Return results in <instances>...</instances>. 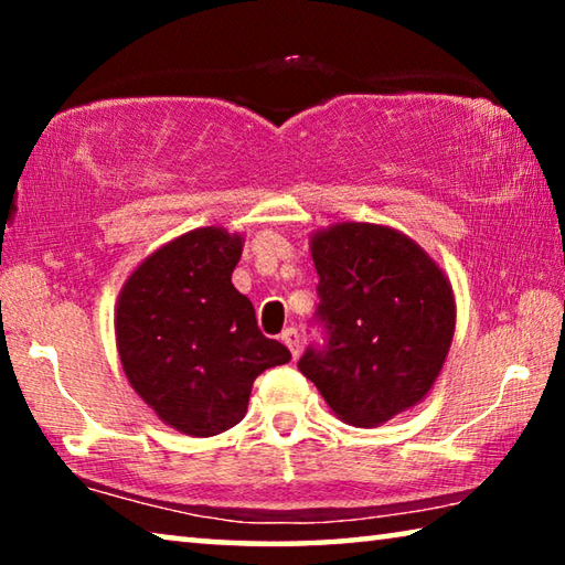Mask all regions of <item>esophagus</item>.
I'll use <instances>...</instances> for the list:
<instances>
[{"instance_id": "34e87169", "label": "esophagus", "mask_w": 565, "mask_h": 565, "mask_svg": "<svg viewBox=\"0 0 565 565\" xmlns=\"http://www.w3.org/2000/svg\"><path fill=\"white\" fill-rule=\"evenodd\" d=\"M281 341L286 343V347H289V351H291V356L296 359V356H299V331H296V329H286L284 333H281Z\"/></svg>"}]
</instances>
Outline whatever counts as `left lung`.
Segmentation results:
<instances>
[{"label": "left lung", "instance_id": "left-lung-1", "mask_svg": "<svg viewBox=\"0 0 565 565\" xmlns=\"http://www.w3.org/2000/svg\"><path fill=\"white\" fill-rule=\"evenodd\" d=\"M329 341L299 361L333 416L386 424L434 388L456 331L451 281L414 238L386 224L339 222L309 236Z\"/></svg>", "mask_w": 565, "mask_h": 565}]
</instances>
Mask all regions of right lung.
I'll return each instance as SVG.
<instances>
[{"label": "right lung", "mask_w": 565, "mask_h": 565, "mask_svg": "<svg viewBox=\"0 0 565 565\" xmlns=\"http://www.w3.org/2000/svg\"><path fill=\"white\" fill-rule=\"evenodd\" d=\"M242 252L244 236L224 226L171 238L129 274L114 309L131 388L167 426L194 438L236 426L256 376L291 359L234 289Z\"/></svg>", "instance_id": "1"}]
</instances>
